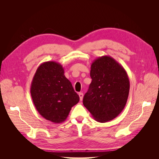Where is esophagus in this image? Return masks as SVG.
Segmentation results:
<instances>
[{
	"instance_id": "obj_1",
	"label": "esophagus",
	"mask_w": 159,
	"mask_h": 159,
	"mask_svg": "<svg viewBox=\"0 0 159 159\" xmlns=\"http://www.w3.org/2000/svg\"><path fill=\"white\" fill-rule=\"evenodd\" d=\"M79 96H80V100L81 101L83 99V97H84V94H83V93H81V92H80V93H79Z\"/></svg>"
}]
</instances>
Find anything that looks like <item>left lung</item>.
Returning a JSON list of instances; mask_svg holds the SVG:
<instances>
[{
	"label": "left lung",
	"instance_id": "1",
	"mask_svg": "<svg viewBox=\"0 0 159 159\" xmlns=\"http://www.w3.org/2000/svg\"><path fill=\"white\" fill-rule=\"evenodd\" d=\"M92 80L83 103L96 121L105 123L121 113L127 103L130 84L123 67L109 56L95 59L91 65Z\"/></svg>",
	"mask_w": 159,
	"mask_h": 159
}]
</instances>
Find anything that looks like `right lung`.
I'll use <instances>...</instances> for the list:
<instances>
[{"label": "right lung", "mask_w": 159, "mask_h": 159, "mask_svg": "<svg viewBox=\"0 0 159 159\" xmlns=\"http://www.w3.org/2000/svg\"><path fill=\"white\" fill-rule=\"evenodd\" d=\"M30 93L37 111L46 120L60 123L68 117L71 107L79 102L62 66L46 61L38 67L33 77Z\"/></svg>", "instance_id": "obj_1"}]
</instances>
